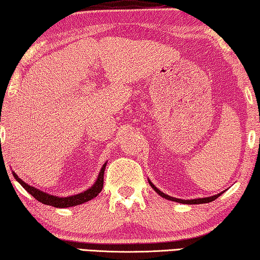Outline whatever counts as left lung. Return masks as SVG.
<instances>
[{"label": "left lung", "instance_id": "8db88e82", "mask_svg": "<svg viewBox=\"0 0 260 260\" xmlns=\"http://www.w3.org/2000/svg\"><path fill=\"white\" fill-rule=\"evenodd\" d=\"M149 183L151 185V187L157 191V193L160 195L161 198L164 199H167V200H171V201H175V202H179V203H186V205H199V203H208V202H211L214 201V200H216L219 195H221L222 193L219 194H216L214 195V197H209V198H202V199H193V200H181V199H177V198H173V197H170V195H167L165 193H162V191L159 190L157 187H155L152 182H151L149 180Z\"/></svg>", "mask_w": 260, "mask_h": 260}]
</instances>
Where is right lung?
Here are the masks:
<instances>
[{
    "label": "right lung",
    "mask_w": 260,
    "mask_h": 260,
    "mask_svg": "<svg viewBox=\"0 0 260 260\" xmlns=\"http://www.w3.org/2000/svg\"><path fill=\"white\" fill-rule=\"evenodd\" d=\"M106 166H107V162L102 166V169L99 173L98 180L95 181V183L90 187V188L82 191V193L80 194L72 195V197H67V198H59V197H54V195L47 194L45 191L39 190L32 186L27 185V183L24 182L21 178L17 177V174H16L15 172H13V174L16 180L21 183L23 188L25 189L27 193L32 195L37 201L44 203V205L55 207V208H69V207L81 205V203H85L87 201H89V200L98 197L100 191H101L103 188V174H105Z\"/></svg>",
    "instance_id": "1"
}]
</instances>
